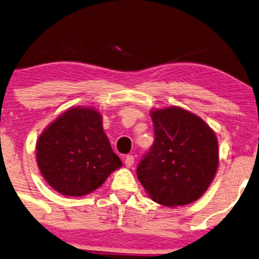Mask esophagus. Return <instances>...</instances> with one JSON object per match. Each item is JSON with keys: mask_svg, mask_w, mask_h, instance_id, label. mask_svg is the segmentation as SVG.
<instances>
[{"mask_svg": "<svg viewBox=\"0 0 259 259\" xmlns=\"http://www.w3.org/2000/svg\"><path fill=\"white\" fill-rule=\"evenodd\" d=\"M124 163H125L126 167H132L134 165V156L133 155H126L125 160H124Z\"/></svg>", "mask_w": 259, "mask_h": 259, "instance_id": "obj_1", "label": "esophagus"}]
</instances>
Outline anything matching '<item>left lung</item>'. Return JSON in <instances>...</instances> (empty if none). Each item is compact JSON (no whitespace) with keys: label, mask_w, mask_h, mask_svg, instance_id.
I'll return each mask as SVG.
<instances>
[{"label":"left lung","mask_w":259,"mask_h":259,"mask_svg":"<svg viewBox=\"0 0 259 259\" xmlns=\"http://www.w3.org/2000/svg\"><path fill=\"white\" fill-rule=\"evenodd\" d=\"M150 116L155 137L137 166V178L160 204L177 207L195 202L217 173V136L204 120L181 107L154 110Z\"/></svg>","instance_id":"left-lung-1"}]
</instances>
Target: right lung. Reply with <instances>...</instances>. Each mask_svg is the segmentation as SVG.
Wrapping results in <instances>:
<instances>
[{
  "label": "right lung",
  "instance_id": "obj_1",
  "mask_svg": "<svg viewBox=\"0 0 259 259\" xmlns=\"http://www.w3.org/2000/svg\"><path fill=\"white\" fill-rule=\"evenodd\" d=\"M44 179L62 195L83 196L122 166L103 130L101 114L87 107L65 111L37 141Z\"/></svg>",
  "mask_w": 259,
  "mask_h": 259
}]
</instances>
